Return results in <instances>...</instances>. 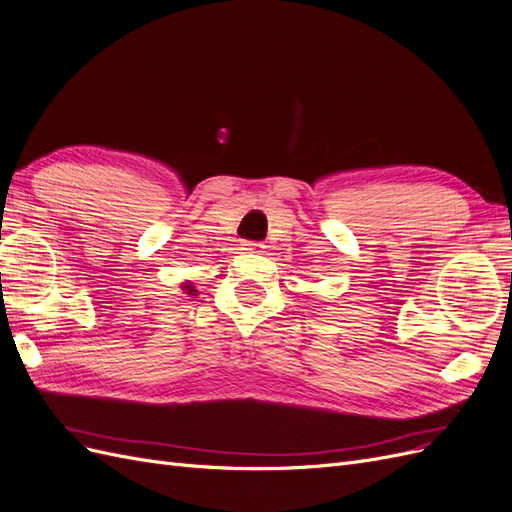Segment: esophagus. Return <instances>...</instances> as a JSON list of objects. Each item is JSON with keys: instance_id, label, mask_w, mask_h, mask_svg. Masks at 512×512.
<instances>
[{"instance_id": "1", "label": "esophagus", "mask_w": 512, "mask_h": 512, "mask_svg": "<svg viewBox=\"0 0 512 512\" xmlns=\"http://www.w3.org/2000/svg\"><path fill=\"white\" fill-rule=\"evenodd\" d=\"M261 249H263V244H261V242H251V240H246V242L242 244V251H251V253H261Z\"/></svg>"}]
</instances>
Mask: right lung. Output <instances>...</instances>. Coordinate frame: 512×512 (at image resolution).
Here are the masks:
<instances>
[{
    "mask_svg": "<svg viewBox=\"0 0 512 512\" xmlns=\"http://www.w3.org/2000/svg\"><path fill=\"white\" fill-rule=\"evenodd\" d=\"M187 289L185 291H189V295H195V289H193V285H185Z\"/></svg>",
    "mask_w": 512,
    "mask_h": 512,
    "instance_id": "1",
    "label": "right lung"
}]
</instances>
